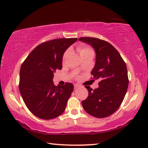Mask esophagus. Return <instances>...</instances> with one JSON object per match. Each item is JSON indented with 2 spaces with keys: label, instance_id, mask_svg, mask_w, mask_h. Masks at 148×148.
Wrapping results in <instances>:
<instances>
[{
  "label": "esophagus",
  "instance_id": "34e87169",
  "mask_svg": "<svg viewBox=\"0 0 148 148\" xmlns=\"http://www.w3.org/2000/svg\"><path fill=\"white\" fill-rule=\"evenodd\" d=\"M74 86L75 88H76V87H79L80 86H79V84H75L74 85Z\"/></svg>",
  "mask_w": 148,
  "mask_h": 148
}]
</instances>
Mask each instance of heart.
Listing matches in <instances>:
<instances>
[{"label": "heart", "mask_w": 148, "mask_h": 148, "mask_svg": "<svg viewBox=\"0 0 148 148\" xmlns=\"http://www.w3.org/2000/svg\"><path fill=\"white\" fill-rule=\"evenodd\" d=\"M78 51H79L80 56H84V55H87V54H91L93 56L94 54V52L92 51V49H91L89 47L84 46H79L78 47ZM70 52H71V50L70 49L66 50V51L64 52V53L63 55V57H62L63 60H65L67 58V57H68L69 55L70 54Z\"/></svg>", "instance_id": "obj_1"}]
</instances>
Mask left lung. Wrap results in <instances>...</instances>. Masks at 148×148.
Instances as JSON below:
<instances>
[{
    "instance_id": "1",
    "label": "left lung",
    "mask_w": 148,
    "mask_h": 148,
    "mask_svg": "<svg viewBox=\"0 0 148 148\" xmlns=\"http://www.w3.org/2000/svg\"><path fill=\"white\" fill-rule=\"evenodd\" d=\"M79 41L92 47L96 53L93 78L99 79V87L92 90L86 86L89 94L82 102L87 113L98 118L113 114L121 104L129 86L125 62L112 45L102 40L82 37Z\"/></svg>"
}]
</instances>
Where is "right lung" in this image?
I'll return each instance as SVG.
<instances>
[{"instance_id":"obj_1","label":"right lung","mask_w":148,"mask_h":148,"mask_svg":"<svg viewBox=\"0 0 148 148\" xmlns=\"http://www.w3.org/2000/svg\"><path fill=\"white\" fill-rule=\"evenodd\" d=\"M77 38L52 40L38 45L27 56L19 72V91L35 116L51 119L63 113L74 89L73 84H53L54 72L62 69L65 51Z\"/></svg>"}]
</instances>
